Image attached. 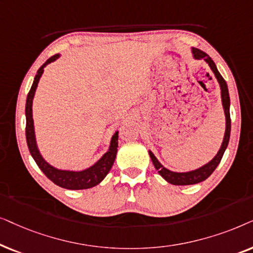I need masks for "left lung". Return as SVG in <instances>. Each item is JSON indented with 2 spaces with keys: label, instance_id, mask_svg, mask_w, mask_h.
<instances>
[{
  "label": "left lung",
  "instance_id": "1",
  "mask_svg": "<svg viewBox=\"0 0 253 253\" xmlns=\"http://www.w3.org/2000/svg\"><path fill=\"white\" fill-rule=\"evenodd\" d=\"M192 52H193V55L195 59H204L208 65H210L211 69L213 70L215 74V77H216L218 83H220L221 86V98H222V105H223L224 109V114H225V133L223 137V142H222V146L218 150L213 160H211L210 163H207L206 166L199 168V169L190 171V172H173V171H170L164 168L160 162L157 161V158L154 156V154L149 151L150 158L153 161V164L155 169L158 171V173L161 174L162 177L166 179L168 183L172 185H193L198 184L200 181L206 180L208 177L211 176V173L214 172V170L216 169L218 164L222 160V156H223L225 149H227L229 139H230V129H231V120H230V97H229V91H228V85L225 83L223 77L221 76V74L218 73V70L215 66L213 60L210 58V55L206 54L203 50L198 48H192Z\"/></svg>",
  "mask_w": 253,
  "mask_h": 253
}]
</instances>
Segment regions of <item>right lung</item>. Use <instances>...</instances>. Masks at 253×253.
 I'll list each match as a JSON object with an SVG mask.
<instances>
[{"mask_svg":"<svg viewBox=\"0 0 253 253\" xmlns=\"http://www.w3.org/2000/svg\"><path fill=\"white\" fill-rule=\"evenodd\" d=\"M59 58V54L50 56L47 61L38 69V73L35 77L33 84L28 93V98H26V105H25V116H26V127H25V134H26V142H28V147L30 150V154L32 155L33 160L36 161L37 166L40 168V170L45 173V176L56 184L60 187L68 188V190H85V188H90L98 185L102 181L109 171L112 168L114 160H116L117 151H118V132L112 136L111 140L110 149L100 160L90 167L89 169L83 171H65V170H58L52 166H49L47 162L43 160L40 155L38 147L36 143V136H35V127H33V119H32V100L35 97V92L38 85V82L43 73V67L48 63L55 61Z\"/></svg>","mask_w":253,"mask_h":253,"instance_id":"obj_1","label":"right lung"}]
</instances>
